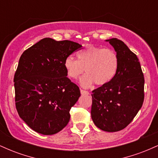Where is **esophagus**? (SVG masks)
<instances>
[{
  "label": "esophagus",
  "mask_w": 158,
  "mask_h": 158,
  "mask_svg": "<svg viewBox=\"0 0 158 158\" xmlns=\"http://www.w3.org/2000/svg\"><path fill=\"white\" fill-rule=\"evenodd\" d=\"M80 92L81 94H87V95H88V94H89V92L87 91V90H83V89H80Z\"/></svg>",
  "instance_id": "obj_1"
}]
</instances>
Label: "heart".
<instances>
[{
  "label": "heart",
  "mask_w": 158,
  "mask_h": 158,
  "mask_svg": "<svg viewBox=\"0 0 158 158\" xmlns=\"http://www.w3.org/2000/svg\"><path fill=\"white\" fill-rule=\"evenodd\" d=\"M78 60L72 56L65 59L64 66L68 77L77 79L86 72L81 78L80 83L83 87H89L95 82L102 85L113 79L118 68L119 59L114 50L101 47L88 45L77 53Z\"/></svg>",
  "instance_id": "obj_1"
}]
</instances>
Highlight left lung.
Wrapping results in <instances>:
<instances>
[{"mask_svg": "<svg viewBox=\"0 0 158 158\" xmlns=\"http://www.w3.org/2000/svg\"><path fill=\"white\" fill-rule=\"evenodd\" d=\"M119 59L113 79L92 91L91 117L101 130H123L133 120L144 100V77L136 54L117 39L106 40Z\"/></svg>", "mask_w": 158, "mask_h": 158, "instance_id": "1", "label": "left lung"}]
</instances>
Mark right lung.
<instances>
[{"mask_svg": "<svg viewBox=\"0 0 158 158\" xmlns=\"http://www.w3.org/2000/svg\"><path fill=\"white\" fill-rule=\"evenodd\" d=\"M73 41L41 39L21 56L14 77L15 106L32 130L44 135L68 125L80 90L67 77L65 59L81 49Z\"/></svg>", "mask_w": 158, "mask_h": 158, "instance_id": "right-lung-1", "label": "right lung"}]
</instances>
